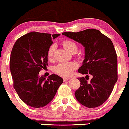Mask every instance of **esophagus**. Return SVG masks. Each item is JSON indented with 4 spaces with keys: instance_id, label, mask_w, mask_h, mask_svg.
<instances>
[{
    "instance_id": "34e87169",
    "label": "esophagus",
    "mask_w": 129,
    "mask_h": 129,
    "mask_svg": "<svg viewBox=\"0 0 129 129\" xmlns=\"http://www.w3.org/2000/svg\"><path fill=\"white\" fill-rule=\"evenodd\" d=\"M70 78H63V80H64V81H68V80H69Z\"/></svg>"
}]
</instances>
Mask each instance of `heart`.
<instances>
[{
  "instance_id": "b5f03b06",
  "label": "heart",
  "mask_w": 129,
  "mask_h": 129,
  "mask_svg": "<svg viewBox=\"0 0 129 129\" xmlns=\"http://www.w3.org/2000/svg\"><path fill=\"white\" fill-rule=\"evenodd\" d=\"M64 48L69 52L76 53L78 49L77 44L71 40H65L63 42ZM55 51V46L52 45L49 48L48 51V58L52 60L54 57V53ZM76 68V64L72 62L69 63H60L56 65L54 68V71L57 74L63 77H69L72 74L74 69Z\"/></svg>"
}]
</instances>
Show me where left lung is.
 I'll use <instances>...</instances> for the list:
<instances>
[{
	"instance_id": "1",
	"label": "left lung",
	"mask_w": 129,
	"mask_h": 129,
	"mask_svg": "<svg viewBox=\"0 0 129 129\" xmlns=\"http://www.w3.org/2000/svg\"><path fill=\"white\" fill-rule=\"evenodd\" d=\"M62 34L83 45L84 60L78 72L92 76L89 83L84 77L78 78L81 85L75 92V98L86 107L99 106L110 96L118 80L117 55L112 42L93 29Z\"/></svg>"
}]
</instances>
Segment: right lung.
<instances>
[{
  "label": "right lung",
  "mask_w": 129,
  "mask_h": 129,
  "mask_svg": "<svg viewBox=\"0 0 129 129\" xmlns=\"http://www.w3.org/2000/svg\"><path fill=\"white\" fill-rule=\"evenodd\" d=\"M60 34L31 32L17 39L10 55V71L14 89L29 106L39 108L54 98L63 79L52 74L46 79L39 72L48 66V51Z\"/></svg>",
  "instance_id": "1"
}]
</instances>
